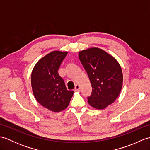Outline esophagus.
<instances>
[{
    "label": "esophagus",
    "instance_id": "obj_1",
    "mask_svg": "<svg viewBox=\"0 0 150 150\" xmlns=\"http://www.w3.org/2000/svg\"><path fill=\"white\" fill-rule=\"evenodd\" d=\"M75 91H80V86L77 84L75 86Z\"/></svg>",
    "mask_w": 150,
    "mask_h": 150
}]
</instances>
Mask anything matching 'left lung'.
<instances>
[{
  "instance_id": "obj_1",
  "label": "left lung",
  "mask_w": 150,
  "mask_h": 150,
  "mask_svg": "<svg viewBox=\"0 0 150 150\" xmlns=\"http://www.w3.org/2000/svg\"><path fill=\"white\" fill-rule=\"evenodd\" d=\"M79 57L91 84L88 103L95 109H104L120 93L123 82L121 67L114 57L97 47L81 51Z\"/></svg>"
}]
</instances>
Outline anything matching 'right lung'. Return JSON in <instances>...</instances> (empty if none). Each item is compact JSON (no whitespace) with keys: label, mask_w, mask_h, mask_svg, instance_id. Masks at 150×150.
Masks as SVG:
<instances>
[{"label":"right lung","mask_w":150,"mask_h":150,"mask_svg":"<svg viewBox=\"0 0 150 150\" xmlns=\"http://www.w3.org/2000/svg\"><path fill=\"white\" fill-rule=\"evenodd\" d=\"M68 52L54 51L40 59L31 73V87L36 100L53 112L68 107L74 91L68 90L58 70Z\"/></svg>","instance_id":"obj_1"}]
</instances>
